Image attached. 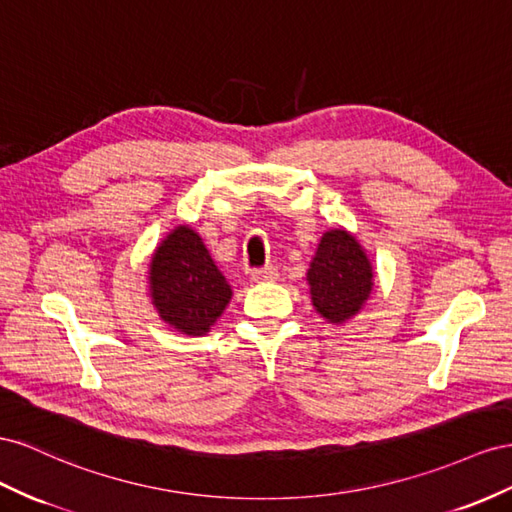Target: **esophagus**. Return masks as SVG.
<instances>
[{
    "label": "esophagus",
    "instance_id": "obj_1",
    "mask_svg": "<svg viewBox=\"0 0 512 512\" xmlns=\"http://www.w3.org/2000/svg\"><path fill=\"white\" fill-rule=\"evenodd\" d=\"M251 279H253L255 283H270V281H276V279H279V268H276V266H264V268H259V270H253V272H251Z\"/></svg>",
    "mask_w": 512,
    "mask_h": 512
}]
</instances>
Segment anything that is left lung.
<instances>
[{
  "mask_svg": "<svg viewBox=\"0 0 512 512\" xmlns=\"http://www.w3.org/2000/svg\"><path fill=\"white\" fill-rule=\"evenodd\" d=\"M315 311L328 324L343 326L367 304L373 291V266L354 233L328 229L306 270Z\"/></svg>",
  "mask_w": 512,
  "mask_h": 512,
  "instance_id": "1",
  "label": "left lung"
}]
</instances>
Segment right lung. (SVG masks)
<instances>
[{
	"label": "right lung",
	"instance_id": "right-lung-1",
	"mask_svg": "<svg viewBox=\"0 0 512 512\" xmlns=\"http://www.w3.org/2000/svg\"><path fill=\"white\" fill-rule=\"evenodd\" d=\"M150 298L158 317L186 337H203L233 296L199 233L173 227L154 248L148 270Z\"/></svg>",
	"mask_w": 512,
	"mask_h": 512
}]
</instances>
